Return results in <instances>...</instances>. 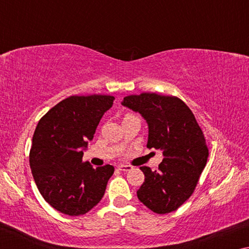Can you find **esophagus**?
<instances>
[{"label": "esophagus", "instance_id": "34e87169", "mask_svg": "<svg viewBox=\"0 0 249 249\" xmlns=\"http://www.w3.org/2000/svg\"><path fill=\"white\" fill-rule=\"evenodd\" d=\"M117 169L121 171H129L130 169H132V167L128 165H119L117 166Z\"/></svg>", "mask_w": 249, "mask_h": 249}]
</instances>
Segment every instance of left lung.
<instances>
[{
    "mask_svg": "<svg viewBox=\"0 0 249 249\" xmlns=\"http://www.w3.org/2000/svg\"><path fill=\"white\" fill-rule=\"evenodd\" d=\"M122 105L148 124V148L160 149L158 170L141 167L145 181L137 191L142 204L158 214L170 213L195 191L209 157L203 132L188 105L177 96L142 93L125 96Z\"/></svg>",
    "mask_w": 249,
    "mask_h": 249,
    "instance_id": "1",
    "label": "left lung"
}]
</instances>
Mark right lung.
<instances>
[{
  "label": "right lung",
  "instance_id": "1",
  "mask_svg": "<svg viewBox=\"0 0 249 249\" xmlns=\"http://www.w3.org/2000/svg\"><path fill=\"white\" fill-rule=\"evenodd\" d=\"M114 96H69L41 117L33 136L29 165L46 202L70 216L86 214L104 196L114 167L83 162V150L93 140Z\"/></svg>",
  "mask_w": 249,
  "mask_h": 249
}]
</instances>
